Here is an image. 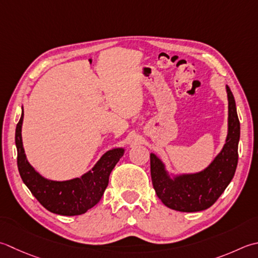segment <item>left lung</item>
Returning <instances> with one entry per match:
<instances>
[{
	"label": "left lung",
	"mask_w": 258,
	"mask_h": 258,
	"mask_svg": "<svg viewBox=\"0 0 258 258\" xmlns=\"http://www.w3.org/2000/svg\"><path fill=\"white\" fill-rule=\"evenodd\" d=\"M228 94V135L221 152L208 168L196 174L180 175L170 179L164 165L152 153L151 178L159 199L169 208L183 213H195L213 206L234 178L238 162L240 124L236 110L234 95L227 86Z\"/></svg>",
	"instance_id": "obj_1"
}]
</instances>
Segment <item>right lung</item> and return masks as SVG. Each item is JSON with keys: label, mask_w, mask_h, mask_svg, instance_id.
<instances>
[{"label": "right lung", "mask_w": 258, "mask_h": 258, "mask_svg": "<svg viewBox=\"0 0 258 258\" xmlns=\"http://www.w3.org/2000/svg\"><path fill=\"white\" fill-rule=\"evenodd\" d=\"M21 118L15 128V145L18 150V169L21 179L31 194L45 209L62 216L85 214L98 203L108 185L109 174L124 154L123 149H114L106 152L92 171L82 178L68 181H51L44 179L27 161L24 154Z\"/></svg>", "instance_id": "right-lung-1"}]
</instances>
